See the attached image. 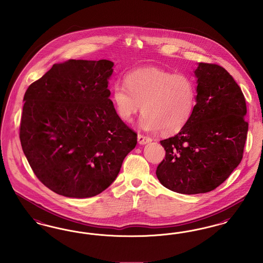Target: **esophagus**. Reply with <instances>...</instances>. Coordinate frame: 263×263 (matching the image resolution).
<instances>
[{
    "mask_svg": "<svg viewBox=\"0 0 263 263\" xmlns=\"http://www.w3.org/2000/svg\"><path fill=\"white\" fill-rule=\"evenodd\" d=\"M137 141H138V143H139L140 145H144V144H146V143L151 142L152 139H151L150 137H144V136H142V135H138V136H137Z\"/></svg>",
    "mask_w": 263,
    "mask_h": 263,
    "instance_id": "obj_1",
    "label": "esophagus"
}]
</instances>
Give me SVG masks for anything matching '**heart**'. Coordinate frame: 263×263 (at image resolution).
I'll return each mask as SVG.
<instances>
[{"label": "heart", "mask_w": 263, "mask_h": 263, "mask_svg": "<svg viewBox=\"0 0 263 263\" xmlns=\"http://www.w3.org/2000/svg\"><path fill=\"white\" fill-rule=\"evenodd\" d=\"M125 85L116 84L112 100L119 118L129 123L141 109L138 126L145 132L171 135L187 124L194 113L196 88L183 73L173 74L159 68H141L128 72Z\"/></svg>", "instance_id": "b5f03b06"}]
</instances>
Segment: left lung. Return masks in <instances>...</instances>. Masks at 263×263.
<instances>
[{"label": "left lung", "mask_w": 263, "mask_h": 263, "mask_svg": "<svg viewBox=\"0 0 263 263\" xmlns=\"http://www.w3.org/2000/svg\"><path fill=\"white\" fill-rule=\"evenodd\" d=\"M196 104L187 124L161 140L165 159L156 176L165 187L183 194H204L224 183L240 163L249 124L240 86L224 68L199 63Z\"/></svg>", "instance_id": "obj_1"}]
</instances>
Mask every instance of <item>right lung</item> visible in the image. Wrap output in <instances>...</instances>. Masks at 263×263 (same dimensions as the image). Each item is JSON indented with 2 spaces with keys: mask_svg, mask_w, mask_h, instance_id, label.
Listing matches in <instances>:
<instances>
[{
  "mask_svg": "<svg viewBox=\"0 0 263 263\" xmlns=\"http://www.w3.org/2000/svg\"><path fill=\"white\" fill-rule=\"evenodd\" d=\"M113 67L108 60H68L53 65L24 94L23 153L56 194L86 198L102 193L137 145V134L109 99Z\"/></svg>",
  "mask_w": 263,
  "mask_h": 263,
  "instance_id": "1",
  "label": "right lung"
}]
</instances>
